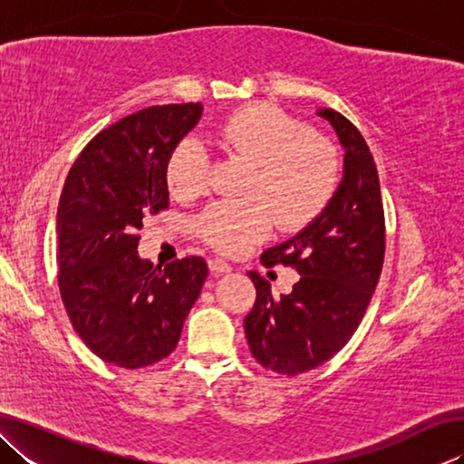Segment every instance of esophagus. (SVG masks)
Masks as SVG:
<instances>
[{"label": "esophagus", "instance_id": "1", "mask_svg": "<svg viewBox=\"0 0 464 464\" xmlns=\"http://www.w3.org/2000/svg\"><path fill=\"white\" fill-rule=\"evenodd\" d=\"M208 270L210 274H225V272H231V266L227 264L221 257H213V260H208Z\"/></svg>", "mask_w": 464, "mask_h": 464}]
</instances>
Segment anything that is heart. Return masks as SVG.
Wrapping results in <instances>:
<instances>
[{
    "label": "heart",
    "instance_id": "heart-1",
    "mask_svg": "<svg viewBox=\"0 0 464 464\" xmlns=\"http://www.w3.org/2000/svg\"><path fill=\"white\" fill-rule=\"evenodd\" d=\"M217 145L254 166L249 202H215L196 217V233L227 256L241 254L268 237L274 221L282 231H301L334 198L340 161L325 137L270 104L235 110L218 124ZM210 157L196 140L178 143L166 161V184L178 200H190L208 184Z\"/></svg>",
    "mask_w": 464,
    "mask_h": 464
}]
</instances>
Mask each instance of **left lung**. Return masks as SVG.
I'll use <instances>...</instances> for the list:
<instances>
[{
	"label": "left lung",
	"instance_id": "left-lung-1",
	"mask_svg": "<svg viewBox=\"0 0 464 464\" xmlns=\"http://www.w3.org/2000/svg\"><path fill=\"white\" fill-rule=\"evenodd\" d=\"M345 149L343 178L327 208L293 239L266 249L262 264L293 266L301 280L274 298L270 282L256 286L246 335L268 371L295 376L334 358L362 321L384 262V208L379 171L364 137L343 114L319 110Z\"/></svg>",
	"mask_w": 464,
	"mask_h": 464
}]
</instances>
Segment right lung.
Masks as SVG:
<instances>
[{
  "mask_svg": "<svg viewBox=\"0 0 464 464\" xmlns=\"http://www.w3.org/2000/svg\"><path fill=\"white\" fill-rule=\"evenodd\" d=\"M202 114L151 106L98 132L77 157L57 210V280L77 335L104 362L145 368L176 350L208 276L198 256L153 268L137 254L149 215L169 207L166 161Z\"/></svg>",
  "mask_w": 464,
  "mask_h": 464,
  "instance_id": "add662e5",
  "label": "right lung"
}]
</instances>
